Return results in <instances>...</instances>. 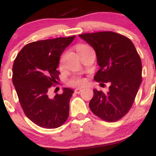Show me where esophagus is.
I'll use <instances>...</instances> for the list:
<instances>
[{"label": "esophagus", "mask_w": 156, "mask_h": 156, "mask_svg": "<svg viewBox=\"0 0 156 156\" xmlns=\"http://www.w3.org/2000/svg\"><path fill=\"white\" fill-rule=\"evenodd\" d=\"M81 91H82V89L80 88H77L75 89V92L77 93V94H79V93L81 92Z\"/></svg>", "instance_id": "obj_1"}]
</instances>
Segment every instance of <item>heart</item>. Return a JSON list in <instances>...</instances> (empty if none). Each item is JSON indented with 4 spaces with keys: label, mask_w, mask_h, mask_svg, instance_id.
I'll return each mask as SVG.
<instances>
[{
    "label": "heart",
    "mask_w": 156,
    "mask_h": 156,
    "mask_svg": "<svg viewBox=\"0 0 156 156\" xmlns=\"http://www.w3.org/2000/svg\"><path fill=\"white\" fill-rule=\"evenodd\" d=\"M88 48H90L88 45H86V44H78L76 47V51L78 53L84 51V50H87ZM86 83V80L83 78H80V77H74V78H71L69 80V84L72 87H82Z\"/></svg>",
    "instance_id": "b5f03b06"
}]
</instances>
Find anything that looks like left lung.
Returning a JSON list of instances; mask_svg holds the SVG:
<instances>
[{
	"label": "left lung",
	"instance_id": "1",
	"mask_svg": "<svg viewBox=\"0 0 156 156\" xmlns=\"http://www.w3.org/2000/svg\"><path fill=\"white\" fill-rule=\"evenodd\" d=\"M79 37L96 52L100 69L94 80L111 83L108 92L93 89L89 108L103 120H119L129 112L141 85L140 56L130 39L115 32L87 33Z\"/></svg>",
	"mask_w": 156,
	"mask_h": 156
}]
</instances>
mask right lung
<instances>
[{
  "mask_svg": "<svg viewBox=\"0 0 156 156\" xmlns=\"http://www.w3.org/2000/svg\"><path fill=\"white\" fill-rule=\"evenodd\" d=\"M76 36L39 40L26 44L19 52L12 67V82L25 114L44 128H56L69 116L73 90L64 88L53 98L48 92L59 79V58Z\"/></svg>",
  "mask_w": 156,
  "mask_h": 156,
  "instance_id": "add662e5",
  "label": "right lung"
}]
</instances>
